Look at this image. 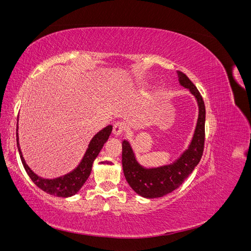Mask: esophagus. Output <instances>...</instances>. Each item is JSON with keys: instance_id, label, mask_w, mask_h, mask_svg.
<instances>
[{"instance_id": "esophagus-1", "label": "esophagus", "mask_w": 251, "mask_h": 251, "mask_svg": "<svg viewBox=\"0 0 251 251\" xmlns=\"http://www.w3.org/2000/svg\"><path fill=\"white\" fill-rule=\"evenodd\" d=\"M125 130H126L125 123H123V121H117V123H115V125L113 126V134L119 136L125 132Z\"/></svg>"}]
</instances>
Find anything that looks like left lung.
<instances>
[{
    "mask_svg": "<svg viewBox=\"0 0 251 251\" xmlns=\"http://www.w3.org/2000/svg\"><path fill=\"white\" fill-rule=\"evenodd\" d=\"M179 81L189 89L199 104V118L193 141L176 162L157 169H144L136 161L130 143L123 142V169L127 183L144 198H158L178 188L201 160L205 141V104L199 90L183 72L178 71Z\"/></svg>",
    "mask_w": 251,
    "mask_h": 251,
    "instance_id": "obj_1",
    "label": "left lung"
}]
</instances>
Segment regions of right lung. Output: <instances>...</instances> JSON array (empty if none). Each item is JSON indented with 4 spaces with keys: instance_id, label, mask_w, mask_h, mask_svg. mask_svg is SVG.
<instances>
[{
    "instance_id": "right-lung-1",
    "label": "right lung",
    "mask_w": 251,
    "mask_h": 251,
    "mask_svg": "<svg viewBox=\"0 0 251 251\" xmlns=\"http://www.w3.org/2000/svg\"><path fill=\"white\" fill-rule=\"evenodd\" d=\"M112 126H105L100 132H98L93 139L91 140L89 148L87 150V153L83 157L82 161L77 166V169H75L70 174L66 175L64 177H59L56 179H43L41 177L35 175L31 170L29 169V166L26 164L24 158H23L22 151L20 150L19 146V136H18V125H17V144L19 149V153L21 156V160L24 169L26 170L28 176L30 177L34 184H36L44 192L47 194L57 196V197H70L76 194L80 187L85 184V182L89 178L91 171H92V165L95 160V158L100 154V150L102 149L103 144L108 140L109 136L112 132Z\"/></svg>"
}]
</instances>
